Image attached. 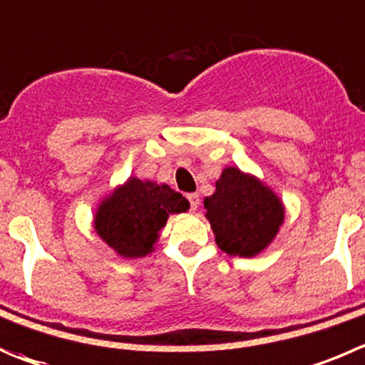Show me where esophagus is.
<instances>
[{"instance_id":"esophagus-1","label":"esophagus","mask_w":365,"mask_h":365,"mask_svg":"<svg viewBox=\"0 0 365 365\" xmlns=\"http://www.w3.org/2000/svg\"><path fill=\"white\" fill-rule=\"evenodd\" d=\"M188 200H190V206H192V210L195 211L197 207H199V204H200L199 195H197V193H190V195H188Z\"/></svg>"}]
</instances>
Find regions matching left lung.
<instances>
[{"mask_svg":"<svg viewBox=\"0 0 365 365\" xmlns=\"http://www.w3.org/2000/svg\"><path fill=\"white\" fill-rule=\"evenodd\" d=\"M204 207L218 247L242 258L262 252L274 240L284 218L276 193L235 166L222 172L217 190L206 197Z\"/></svg>","mask_w":365,"mask_h":365,"instance_id":"left-lung-1","label":"left lung"}]
</instances>
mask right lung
I'll return each instance as SVG.
<instances>
[{
    "label": "right lung",
    "instance_id": "1",
    "mask_svg": "<svg viewBox=\"0 0 365 365\" xmlns=\"http://www.w3.org/2000/svg\"><path fill=\"white\" fill-rule=\"evenodd\" d=\"M188 200L168 185L130 177L100 204L95 229L120 256L140 258L154 251L158 232L170 215L188 211Z\"/></svg>",
    "mask_w": 365,
    "mask_h": 365
}]
</instances>
